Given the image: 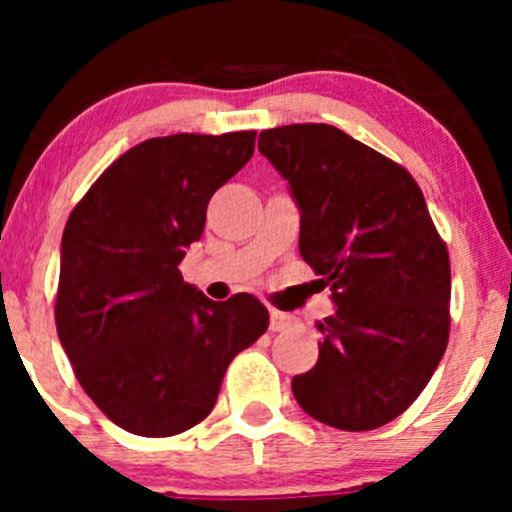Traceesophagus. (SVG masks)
Segmentation results:
<instances>
[{
  "label": "esophagus",
  "instance_id": "1",
  "mask_svg": "<svg viewBox=\"0 0 512 512\" xmlns=\"http://www.w3.org/2000/svg\"><path fill=\"white\" fill-rule=\"evenodd\" d=\"M294 317L287 312H280V309H272L270 312V329L272 332H285L287 327H292Z\"/></svg>",
  "mask_w": 512,
  "mask_h": 512
}]
</instances>
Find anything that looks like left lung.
<instances>
[{
  "label": "left lung",
  "mask_w": 512,
  "mask_h": 512,
  "mask_svg": "<svg viewBox=\"0 0 512 512\" xmlns=\"http://www.w3.org/2000/svg\"><path fill=\"white\" fill-rule=\"evenodd\" d=\"M260 153L299 205V255L337 312L297 404L342 431H371L426 389L451 329V260L404 165L327 123L260 133Z\"/></svg>",
  "instance_id": "8db88e82"
}]
</instances>
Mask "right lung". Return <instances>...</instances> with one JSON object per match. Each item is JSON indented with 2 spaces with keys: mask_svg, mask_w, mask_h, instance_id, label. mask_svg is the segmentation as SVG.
I'll use <instances>...</instances> for the list:
<instances>
[{
  "mask_svg": "<svg viewBox=\"0 0 512 512\" xmlns=\"http://www.w3.org/2000/svg\"><path fill=\"white\" fill-rule=\"evenodd\" d=\"M255 136L148 138L113 160L66 220L56 332L81 389L136 436H175L203 421L230 361L267 332L260 299L213 302L178 270Z\"/></svg>",
  "mask_w": 512,
  "mask_h": 512,
  "instance_id": "obj_1",
  "label": "right lung"
}]
</instances>
